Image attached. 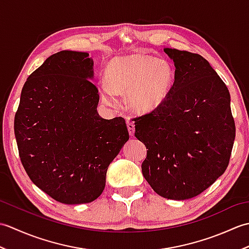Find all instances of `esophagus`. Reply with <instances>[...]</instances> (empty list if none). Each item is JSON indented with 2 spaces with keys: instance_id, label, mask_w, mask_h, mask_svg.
<instances>
[{
  "instance_id": "obj_1",
  "label": "esophagus",
  "mask_w": 249,
  "mask_h": 249,
  "mask_svg": "<svg viewBox=\"0 0 249 249\" xmlns=\"http://www.w3.org/2000/svg\"><path fill=\"white\" fill-rule=\"evenodd\" d=\"M126 124H127V129H128L129 135L134 136V134H135V124L130 121H127V123H126Z\"/></svg>"
}]
</instances>
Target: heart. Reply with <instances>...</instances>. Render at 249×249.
I'll return each instance as SVG.
<instances>
[{
    "mask_svg": "<svg viewBox=\"0 0 249 249\" xmlns=\"http://www.w3.org/2000/svg\"><path fill=\"white\" fill-rule=\"evenodd\" d=\"M107 80L98 83L102 102L113 105L126 92V104L138 113H149L166 102L174 84V68L162 57L133 54L115 57L106 68Z\"/></svg>",
    "mask_w": 249,
    "mask_h": 249,
    "instance_id": "1",
    "label": "heart"
}]
</instances>
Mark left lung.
Listing matches in <instances>:
<instances>
[{"mask_svg":"<svg viewBox=\"0 0 249 249\" xmlns=\"http://www.w3.org/2000/svg\"><path fill=\"white\" fill-rule=\"evenodd\" d=\"M173 60L166 102L134 119L146 146L142 174L156 194L186 200L209 188L228 167L235 138L230 94L210 63L188 51L163 48Z\"/></svg>","mask_w":249,"mask_h":249,"instance_id":"1","label":"left lung"}]
</instances>
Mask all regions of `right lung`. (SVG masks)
<instances>
[{
	"mask_svg": "<svg viewBox=\"0 0 249 249\" xmlns=\"http://www.w3.org/2000/svg\"><path fill=\"white\" fill-rule=\"evenodd\" d=\"M94 62L88 52L52 54L21 91L15 136L21 162L37 187L65 204L97 199L108 167L129 139L123 118L97 112Z\"/></svg>",
	"mask_w": 249,
	"mask_h": 249,
	"instance_id": "add662e5",
	"label": "right lung"
}]
</instances>
